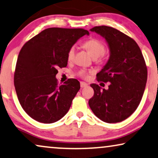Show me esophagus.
Wrapping results in <instances>:
<instances>
[{"label":"esophagus","mask_w":158,"mask_h":158,"mask_svg":"<svg viewBox=\"0 0 158 158\" xmlns=\"http://www.w3.org/2000/svg\"><path fill=\"white\" fill-rule=\"evenodd\" d=\"M87 85H88L87 84V83H85V82H84V81H81V82H80V86H81V88L87 87Z\"/></svg>","instance_id":"obj_1"}]
</instances>
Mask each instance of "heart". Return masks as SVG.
<instances>
[{"instance_id":"b5f03b06","label":"heart","mask_w":158,"mask_h":158,"mask_svg":"<svg viewBox=\"0 0 158 158\" xmlns=\"http://www.w3.org/2000/svg\"><path fill=\"white\" fill-rule=\"evenodd\" d=\"M83 47L89 52L91 56L93 58H97L98 61H101L106 56L105 53V45L103 42L98 38H90L82 44ZM76 48L75 46H72L69 50L67 53V58L69 61H71L73 59L75 56ZM78 74L81 77H87V71L85 70H80L78 72Z\"/></svg>"}]
</instances>
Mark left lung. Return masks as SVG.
I'll list each match as a JSON object with an SVG mask.
<instances>
[{"mask_svg":"<svg viewBox=\"0 0 158 158\" xmlns=\"http://www.w3.org/2000/svg\"><path fill=\"white\" fill-rule=\"evenodd\" d=\"M90 31L106 40L110 56L97 74L98 81L110 82L108 89L96 84L89 106L98 118L106 123L121 122L137 108L144 94L148 69L142 51L133 39L108 26L94 27Z\"/></svg>","mask_w":158,"mask_h":158,"instance_id":"obj_1","label":"left lung"}]
</instances>
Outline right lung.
Instances as JSON below:
<instances>
[{
	"label": "right lung",
	"instance_id": "1",
	"mask_svg": "<svg viewBox=\"0 0 158 158\" xmlns=\"http://www.w3.org/2000/svg\"><path fill=\"white\" fill-rule=\"evenodd\" d=\"M85 35H89V31L83 29L48 28L21 49L14 86L22 108L33 119L52 123L69 111L80 83L69 79L58 85L57 69L67 66L69 50Z\"/></svg>",
	"mask_w": 158,
	"mask_h": 158
}]
</instances>
